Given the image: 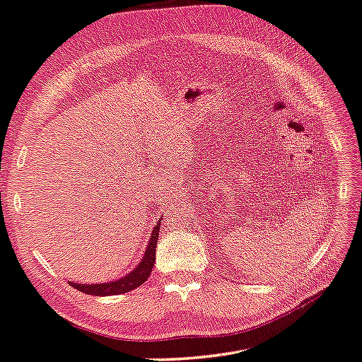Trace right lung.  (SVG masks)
Here are the masks:
<instances>
[{
	"instance_id": "1",
	"label": "right lung",
	"mask_w": 362,
	"mask_h": 362,
	"mask_svg": "<svg viewBox=\"0 0 362 362\" xmlns=\"http://www.w3.org/2000/svg\"><path fill=\"white\" fill-rule=\"evenodd\" d=\"M160 225H161V220L156 223L153 233L150 235L148 247L146 250V253H144V258L139 262V266H137L133 272L128 274L127 277L110 281V284L78 285V284H72V281H69V284L81 293L93 294V296H117V294L128 293L131 290H134V288L141 286L144 281L148 279V275L152 272L153 264H155V253H156V242H158V235H160Z\"/></svg>"
}]
</instances>
